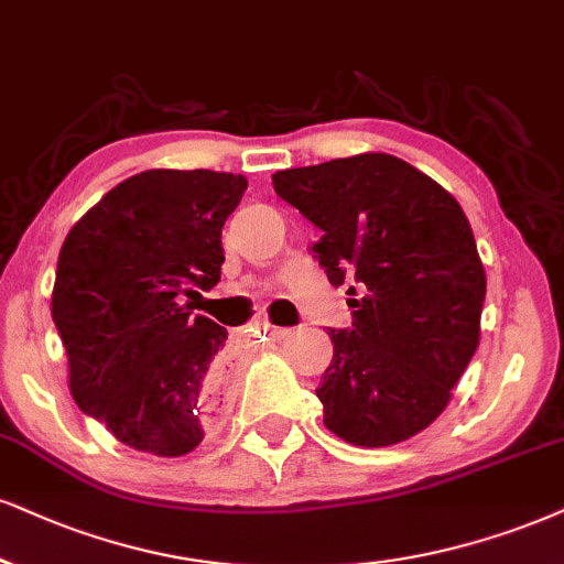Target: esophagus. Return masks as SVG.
Masks as SVG:
<instances>
[{"label":"esophagus","mask_w":564,"mask_h":564,"mask_svg":"<svg viewBox=\"0 0 564 564\" xmlns=\"http://www.w3.org/2000/svg\"><path fill=\"white\" fill-rule=\"evenodd\" d=\"M256 335H269V337H282L284 329L282 326H274L267 318H261V322H256Z\"/></svg>","instance_id":"esophagus-1"}]
</instances>
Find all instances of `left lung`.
Listing matches in <instances>:
<instances>
[{
  "label": "left lung",
  "instance_id": "1",
  "mask_svg": "<svg viewBox=\"0 0 564 564\" xmlns=\"http://www.w3.org/2000/svg\"><path fill=\"white\" fill-rule=\"evenodd\" d=\"M276 196L322 229L314 253L339 288L356 276L352 329L316 398L347 444L389 447L431 426L481 339L486 271L460 204L392 154L282 170Z\"/></svg>",
  "mask_w": 564,
  "mask_h": 564
}]
</instances>
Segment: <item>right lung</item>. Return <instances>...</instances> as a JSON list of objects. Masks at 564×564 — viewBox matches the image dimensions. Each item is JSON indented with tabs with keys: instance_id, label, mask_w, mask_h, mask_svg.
<instances>
[{
	"instance_id": "1",
	"label": "right lung",
	"mask_w": 564,
	"mask_h": 564,
	"mask_svg": "<svg viewBox=\"0 0 564 564\" xmlns=\"http://www.w3.org/2000/svg\"><path fill=\"white\" fill-rule=\"evenodd\" d=\"M246 187L229 172L145 170L62 242L52 318L69 394L138 452L187 455L219 419L227 329L183 297L219 282L221 227Z\"/></svg>"
}]
</instances>
